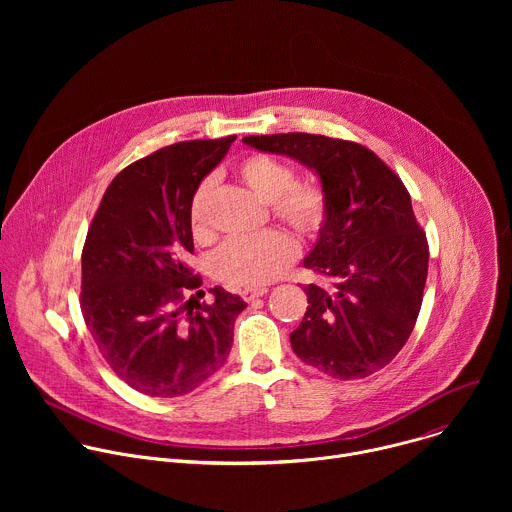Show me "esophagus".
<instances>
[{
	"label": "esophagus",
	"instance_id": "obj_1",
	"mask_svg": "<svg viewBox=\"0 0 512 512\" xmlns=\"http://www.w3.org/2000/svg\"><path fill=\"white\" fill-rule=\"evenodd\" d=\"M267 291H269L267 287H245V289H241V296L245 302H253V300L265 296Z\"/></svg>",
	"mask_w": 512,
	"mask_h": 512
}]
</instances>
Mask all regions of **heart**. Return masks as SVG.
<instances>
[{
  "label": "heart",
  "mask_w": 512,
  "mask_h": 512,
  "mask_svg": "<svg viewBox=\"0 0 512 512\" xmlns=\"http://www.w3.org/2000/svg\"><path fill=\"white\" fill-rule=\"evenodd\" d=\"M239 180L263 202L271 214L304 241L316 239L328 223L330 196L318 180H296V172L281 160L251 154L237 164ZM212 180L206 178L192 194L188 216L196 237L208 231ZM296 257V243L279 229L247 239H233L214 255L216 277L231 285H263L275 279Z\"/></svg>",
  "instance_id": "1"
}]
</instances>
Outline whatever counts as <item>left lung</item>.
Listing matches in <instances>:
<instances>
[{"label":"left lung","mask_w":512,"mask_h":512,"mask_svg":"<svg viewBox=\"0 0 512 512\" xmlns=\"http://www.w3.org/2000/svg\"><path fill=\"white\" fill-rule=\"evenodd\" d=\"M320 176L330 216L304 265L326 283L304 287L308 310L291 348L318 371L364 379L397 356L413 332L429 249L401 178L360 143L314 133L247 135Z\"/></svg>","instance_id":"left-lung-1"}]
</instances>
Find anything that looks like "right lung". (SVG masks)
<instances>
[{
	"label": "right lung",
	"instance_id": "1",
	"mask_svg": "<svg viewBox=\"0 0 512 512\" xmlns=\"http://www.w3.org/2000/svg\"><path fill=\"white\" fill-rule=\"evenodd\" d=\"M233 141H180L129 164L89 227L83 318L111 371L143 395L180 397L214 375L247 308L223 287L210 289V304L186 298L202 283L186 265L194 253L190 200Z\"/></svg>",
	"mask_w": 512,
	"mask_h": 512
}]
</instances>
